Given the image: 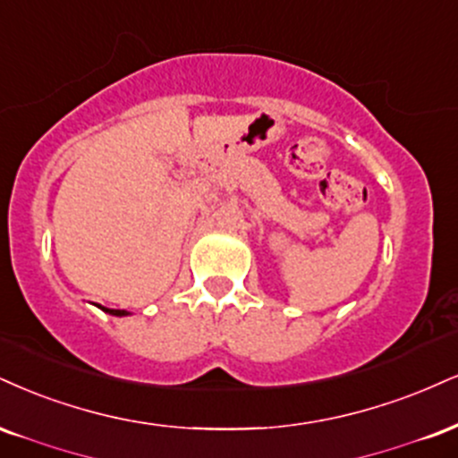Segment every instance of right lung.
<instances>
[{
    "label": "right lung",
    "mask_w": 458,
    "mask_h": 458,
    "mask_svg": "<svg viewBox=\"0 0 458 458\" xmlns=\"http://www.w3.org/2000/svg\"><path fill=\"white\" fill-rule=\"evenodd\" d=\"M98 307H100V305H98ZM100 310L102 311H106V313H110V316H128V311H125V310H108V307H100Z\"/></svg>",
    "instance_id": "obj_1"
}]
</instances>
